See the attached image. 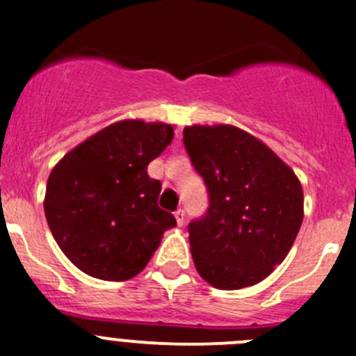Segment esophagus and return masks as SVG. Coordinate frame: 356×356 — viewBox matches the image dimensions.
I'll return each instance as SVG.
<instances>
[{
    "label": "esophagus",
    "mask_w": 356,
    "mask_h": 356,
    "mask_svg": "<svg viewBox=\"0 0 356 356\" xmlns=\"http://www.w3.org/2000/svg\"><path fill=\"white\" fill-rule=\"evenodd\" d=\"M174 216H175V220H177V224H179V226H182V224H184V219H186V213H184V210H181V209H179L177 212L174 213Z\"/></svg>",
    "instance_id": "esophagus-1"
}]
</instances>
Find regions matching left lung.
<instances>
[{"mask_svg": "<svg viewBox=\"0 0 356 356\" xmlns=\"http://www.w3.org/2000/svg\"><path fill=\"white\" fill-rule=\"evenodd\" d=\"M184 146L210 205L188 226L200 277L220 291L264 280L287 257L305 217L298 175L262 140L233 125H191Z\"/></svg>", "mask_w": 356, "mask_h": 356, "instance_id": "1", "label": "left lung"}]
</instances>
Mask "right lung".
Masks as SVG:
<instances>
[{
    "label": "right lung",
    "mask_w": 356,
    "mask_h": 356,
    "mask_svg": "<svg viewBox=\"0 0 356 356\" xmlns=\"http://www.w3.org/2000/svg\"><path fill=\"white\" fill-rule=\"evenodd\" d=\"M174 125L120 120L83 140L51 168L44 216L65 257L83 273L130 280L146 268L175 217L158 207L161 184L147 165Z\"/></svg>",
    "instance_id": "add662e5"
}]
</instances>
